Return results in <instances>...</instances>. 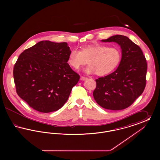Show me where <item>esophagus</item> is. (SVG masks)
Returning a JSON list of instances; mask_svg holds the SVG:
<instances>
[{
	"label": "esophagus",
	"mask_w": 160,
	"mask_h": 160,
	"mask_svg": "<svg viewBox=\"0 0 160 160\" xmlns=\"http://www.w3.org/2000/svg\"><path fill=\"white\" fill-rule=\"evenodd\" d=\"M86 79H88V77H86L81 76V77H80L81 80H85Z\"/></svg>",
	"instance_id": "obj_1"
}]
</instances>
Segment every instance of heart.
Instances as JSON below:
<instances>
[{
    "instance_id": "obj_1",
    "label": "heart",
    "mask_w": 160,
    "mask_h": 160,
    "mask_svg": "<svg viewBox=\"0 0 160 160\" xmlns=\"http://www.w3.org/2000/svg\"><path fill=\"white\" fill-rule=\"evenodd\" d=\"M85 69L88 73L105 76L111 73L119 65L121 52L118 48L98 44L83 47L80 50L73 48L68 56V63L75 69L80 68L87 62Z\"/></svg>"
}]
</instances>
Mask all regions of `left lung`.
<instances>
[{
  "label": "left lung",
  "instance_id": "left-lung-1",
  "mask_svg": "<svg viewBox=\"0 0 160 160\" xmlns=\"http://www.w3.org/2000/svg\"><path fill=\"white\" fill-rule=\"evenodd\" d=\"M102 41L118 43L122 49V58L115 71L95 80L93 96L98 104L106 109L123 110L130 106L145 90L146 59L140 47L125 36L117 35Z\"/></svg>",
  "mask_w": 160,
  "mask_h": 160
}]
</instances>
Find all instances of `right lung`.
<instances>
[{"label":"right lung","instance_id":"1","mask_svg":"<svg viewBox=\"0 0 160 160\" xmlns=\"http://www.w3.org/2000/svg\"><path fill=\"white\" fill-rule=\"evenodd\" d=\"M67 42L42 41L23 51L13 76L18 95L34 110L50 113L67 102L80 76L68 63Z\"/></svg>","mask_w":160,"mask_h":160}]
</instances>
